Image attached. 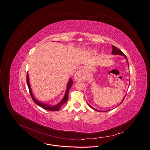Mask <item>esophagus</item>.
I'll list each match as a JSON object with an SVG mask.
<instances>
[{
  "mask_svg": "<svg viewBox=\"0 0 150 150\" xmlns=\"http://www.w3.org/2000/svg\"><path fill=\"white\" fill-rule=\"evenodd\" d=\"M85 78V69L82 67L78 70L74 75V79L76 80H83Z\"/></svg>",
  "mask_w": 150,
  "mask_h": 150,
  "instance_id": "1",
  "label": "esophagus"
}]
</instances>
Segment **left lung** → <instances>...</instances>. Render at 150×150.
<instances>
[{
  "mask_svg": "<svg viewBox=\"0 0 150 150\" xmlns=\"http://www.w3.org/2000/svg\"><path fill=\"white\" fill-rule=\"evenodd\" d=\"M112 48H113V50H112V54H116V55H121V56H123L124 57H125L126 58V59L127 61V57H126V55H125V54H124L120 50H119L118 48H116L115 46H113V45H112ZM127 64H128V66H129L128 61H127ZM125 97H124L123 99H122V101H121V102L120 104H121V103L122 102V101L124 100V99H125ZM88 105H89L91 108H92L93 109H94V110H97V111H98V112H101V111H99V110H97L94 108L93 107H91L89 103H88Z\"/></svg>",
  "mask_w": 150,
  "mask_h": 150,
  "instance_id": "1",
  "label": "left lung"
}]
</instances>
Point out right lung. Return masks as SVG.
<instances>
[{
	"label": "right lung",
	"mask_w": 150,
	"mask_h": 150,
	"mask_svg": "<svg viewBox=\"0 0 150 150\" xmlns=\"http://www.w3.org/2000/svg\"><path fill=\"white\" fill-rule=\"evenodd\" d=\"M26 79H27L28 86V88H29V93H30V94L31 96L32 99V100H33V101L37 104V105H38V106L41 107L42 108H44L45 110H50V111H58V110H60V108L62 106V105H64L65 103L67 102V101L68 100V97H68L69 91L70 88H71V85H72V84H73V81H72V80H71V78L69 79V81H68L67 88H66V93H65V95H64V96L63 97V99L61 100V101L59 103H58L57 105H49V104L43 103L42 102H40L39 100H38L37 99H36L35 98V97L34 96L33 93H32V89H31V87H30V83H29V79L28 72L27 74Z\"/></svg>",
	"instance_id": "add662e5"
}]
</instances>
